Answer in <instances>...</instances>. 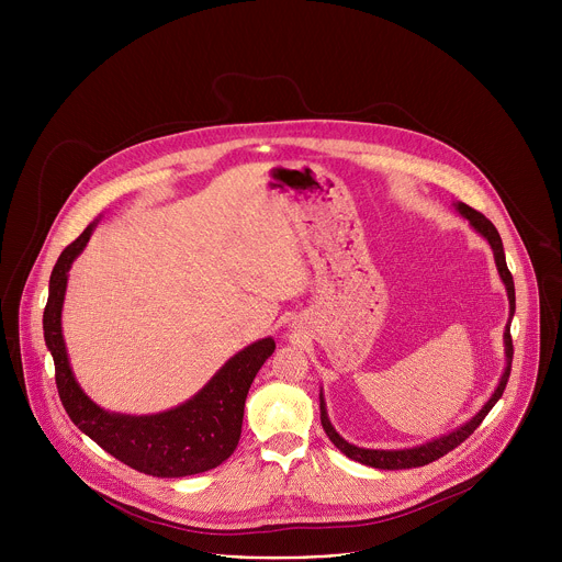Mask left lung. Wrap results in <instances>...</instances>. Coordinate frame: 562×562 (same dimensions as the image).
<instances>
[{
	"instance_id": "1",
	"label": "left lung",
	"mask_w": 562,
	"mask_h": 562,
	"mask_svg": "<svg viewBox=\"0 0 562 562\" xmlns=\"http://www.w3.org/2000/svg\"><path fill=\"white\" fill-rule=\"evenodd\" d=\"M453 206H456V211H458L464 220H469V224L475 228V233L483 235V237L487 239V243H490V247H492V251H494L496 269H498L501 280H503V284H505V289H507V297H509V323H507V327H505V358H507V367H505V371H503V375H501V382H498V386L494 389L492 397L487 400V403L483 405V409H480L471 420H467L464 425H460L458 429H453V431H449V434H445V436H438V438H434V440H429V442H423V445H418V447H407V449H364V447H356V445L347 442V440L334 429V425H331V420H329V414H327L325 395H323V391H319V423H323V429L327 431L329 440H331L347 458H351V460H356V462H362V464H367V467H373V469H414V467H425V464H429V462L442 458V456L449 453L451 449H456L460 442H464V440L477 429V425L483 423L485 416L494 409V405L503 397V391H505L507 380H509V373H512L514 345H512V334H509V329H512V317H514V313H516V289H514V278H512V273H509V269H507L503 239H501L496 226H494L483 213H477L475 209L467 206L464 202H456Z\"/></svg>"
}]
</instances>
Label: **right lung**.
<instances>
[{
    "label": "right lung",
    "mask_w": 562,
    "mask_h": 562,
    "mask_svg": "<svg viewBox=\"0 0 562 562\" xmlns=\"http://www.w3.org/2000/svg\"><path fill=\"white\" fill-rule=\"evenodd\" d=\"M98 222L100 220L91 222L85 233L61 251L48 282L44 340L55 362L61 405L79 431L146 475L182 477L215 469L239 442L247 393L260 367L276 351V340L262 338L237 351L191 400L173 409L150 416H126L102 409L75 380L61 336L68 271L89 245Z\"/></svg>",
    "instance_id": "obj_1"
}]
</instances>
